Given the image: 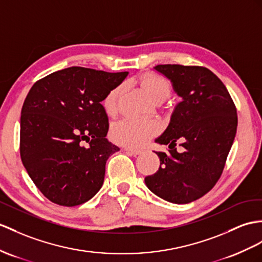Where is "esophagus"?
<instances>
[{
  "mask_svg": "<svg viewBox=\"0 0 262 262\" xmlns=\"http://www.w3.org/2000/svg\"><path fill=\"white\" fill-rule=\"evenodd\" d=\"M124 150H125L126 152H129L130 155H132V156H138V155H141V153H142V150L129 148V146H124Z\"/></svg>",
  "mask_w": 262,
  "mask_h": 262,
  "instance_id": "1",
  "label": "esophagus"
}]
</instances>
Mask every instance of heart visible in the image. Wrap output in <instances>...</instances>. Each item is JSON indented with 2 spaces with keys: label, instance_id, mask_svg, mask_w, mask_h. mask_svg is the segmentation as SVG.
<instances>
[{
  "label": "heart",
  "instance_id": "1",
  "mask_svg": "<svg viewBox=\"0 0 262 262\" xmlns=\"http://www.w3.org/2000/svg\"><path fill=\"white\" fill-rule=\"evenodd\" d=\"M139 82L145 93L153 101L167 98L170 93V84L163 76L146 72L139 78ZM120 86H116L106 93L102 104L106 114L113 116L118 109ZM158 132V123L153 120L124 119L119 121L111 129L114 142L126 146H142Z\"/></svg>",
  "mask_w": 262,
  "mask_h": 262
}]
</instances>
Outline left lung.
Returning a JSON list of instances; mask_svg holds the SVG:
<instances>
[{
	"instance_id": "1",
	"label": "left lung",
	"mask_w": 262,
	"mask_h": 262,
	"mask_svg": "<svg viewBox=\"0 0 262 262\" xmlns=\"http://www.w3.org/2000/svg\"><path fill=\"white\" fill-rule=\"evenodd\" d=\"M155 69L171 80L182 100L156 139L170 150L156 152L160 168L144 181L161 199L182 205L205 195L220 179L237 132V109L226 85L205 67L159 64ZM178 142L185 149L181 154L175 149Z\"/></svg>"
}]
</instances>
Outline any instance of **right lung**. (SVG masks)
<instances>
[{"label":"right lung","mask_w":262,"mask_h":262,"mask_svg":"<svg viewBox=\"0 0 262 262\" xmlns=\"http://www.w3.org/2000/svg\"><path fill=\"white\" fill-rule=\"evenodd\" d=\"M126 75L71 67L31 88L21 111L20 155L51 202L75 207L101 189L106 160L120 150L105 138L109 120L101 102Z\"/></svg>","instance_id":"obj_1"}]
</instances>
